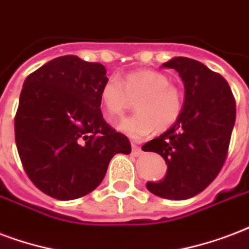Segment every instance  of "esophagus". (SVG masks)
<instances>
[{"mask_svg": "<svg viewBox=\"0 0 249 249\" xmlns=\"http://www.w3.org/2000/svg\"><path fill=\"white\" fill-rule=\"evenodd\" d=\"M132 154L136 155V157H138V155L142 154V150L141 147L138 145H136V143H132Z\"/></svg>", "mask_w": 249, "mask_h": 249, "instance_id": "1", "label": "esophagus"}]
</instances>
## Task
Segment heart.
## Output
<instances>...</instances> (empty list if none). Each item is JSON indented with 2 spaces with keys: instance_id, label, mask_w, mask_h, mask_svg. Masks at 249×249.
I'll use <instances>...</instances> for the list:
<instances>
[{
  "instance_id": "heart-1",
  "label": "heart",
  "mask_w": 249,
  "mask_h": 249,
  "mask_svg": "<svg viewBox=\"0 0 249 249\" xmlns=\"http://www.w3.org/2000/svg\"><path fill=\"white\" fill-rule=\"evenodd\" d=\"M137 112L119 124V130L130 137L141 138L157 130L166 132L179 121L184 96L179 86L155 70H136L124 78L107 79L100 90V103L108 120H119L132 100Z\"/></svg>"
}]
</instances>
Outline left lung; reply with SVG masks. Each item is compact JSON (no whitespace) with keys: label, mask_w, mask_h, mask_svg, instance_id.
Masks as SVG:
<instances>
[{"label":"left lung","mask_w":249,"mask_h":249,"mask_svg":"<svg viewBox=\"0 0 249 249\" xmlns=\"http://www.w3.org/2000/svg\"><path fill=\"white\" fill-rule=\"evenodd\" d=\"M163 66L179 73L185 100L179 121L142 146L158 153L168 167L164 179L146 187L155 196L187 200L202 192L225 164L236 103L227 81L200 61L175 57Z\"/></svg>","instance_id":"obj_1"}]
</instances>
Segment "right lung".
Masks as SVG:
<instances>
[{
  "instance_id": "obj_1",
  "label": "right lung",
  "mask_w": 249,
  "mask_h": 249,
  "mask_svg": "<svg viewBox=\"0 0 249 249\" xmlns=\"http://www.w3.org/2000/svg\"><path fill=\"white\" fill-rule=\"evenodd\" d=\"M106 74L99 62L66 54L24 81L15 143L30 180L53 198L74 200L92 192L112 157L132 151L128 137L109 126L100 111Z\"/></svg>"
}]
</instances>
